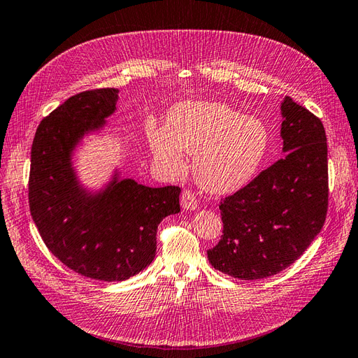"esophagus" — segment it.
I'll list each match as a JSON object with an SVG mask.
<instances>
[{
  "mask_svg": "<svg viewBox=\"0 0 358 358\" xmlns=\"http://www.w3.org/2000/svg\"><path fill=\"white\" fill-rule=\"evenodd\" d=\"M181 206L182 209L186 210H196L198 209V201L194 195V192H190V190H182L181 194Z\"/></svg>",
  "mask_w": 358,
  "mask_h": 358,
  "instance_id": "1",
  "label": "esophagus"
}]
</instances>
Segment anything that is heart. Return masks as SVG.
<instances>
[{"mask_svg": "<svg viewBox=\"0 0 358 358\" xmlns=\"http://www.w3.org/2000/svg\"><path fill=\"white\" fill-rule=\"evenodd\" d=\"M151 152L164 169H185V154L195 155L194 177L210 194H230L259 172L270 148L265 124L218 102L178 103L166 115V128L146 131Z\"/></svg>", "mask_w": 358, "mask_h": 358, "instance_id": "heart-1", "label": "heart"}]
</instances>
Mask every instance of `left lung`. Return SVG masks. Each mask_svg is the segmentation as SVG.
<instances>
[{
    "instance_id": "1",
    "label": "left lung",
    "mask_w": 358,
    "mask_h": 358,
    "mask_svg": "<svg viewBox=\"0 0 358 358\" xmlns=\"http://www.w3.org/2000/svg\"><path fill=\"white\" fill-rule=\"evenodd\" d=\"M282 157L220 204L222 236L207 257L241 280L289 267L320 234L328 210V146L320 119L292 97L280 103Z\"/></svg>"
}]
</instances>
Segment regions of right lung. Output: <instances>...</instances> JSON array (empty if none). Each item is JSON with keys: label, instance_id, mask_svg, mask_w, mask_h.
I'll return each mask as SVG.
<instances>
[{"label": "right lung", "instance_id": "1", "mask_svg": "<svg viewBox=\"0 0 358 358\" xmlns=\"http://www.w3.org/2000/svg\"><path fill=\"white\" fill-rule=\"evenodd\" d=\"M115 88L70 97L39 123L31 145L29 204L48 250L82 276L127 280L154 261L157 227L180 212V187H148L115 168L101 189L78 177L73 157L115 113Z\"/></svg>", "mask_w": 358, "mask_h": 358}]
</instances>
